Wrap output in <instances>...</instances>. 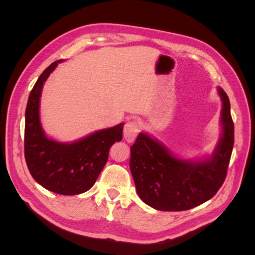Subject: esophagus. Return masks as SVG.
<instances>
[{"label":"esophagus","instance_id":"esophagus-1","mask_svg":"<svg viewBox=\"0 0 255 255\" xmlns=\"http://www.w3.org/2000/svg\"><path fill=\"white\" fill-rule=\"evenodd\" d=\"M138 132H139V123L136 120H130L126 123L125 128H123V137L128 142H133Z\"/></svg>","mask_w":255,"mask_h":255}]
</instances>
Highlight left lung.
Returning a JSON list of instances; mask_svg holds the SVG:
<instances>
[{"mask_svg":"<svg viewBox=\"0 0 255 255\" xmlns=\"http://www.w3.org/2000/svg\"><path fill=\"white\" fill-rule=\"evenodd\" d=\"M222 101V135L205 160H183L152 137L139 133L130 146L129 168L137 194L149 206L164 212L187 211L212 199L226 180L234 144L230 100L218 87Z\"/></svg>","mask_w":255,"mask_h":255,"instance_id":"1","label":"left lung"}]
</instances>
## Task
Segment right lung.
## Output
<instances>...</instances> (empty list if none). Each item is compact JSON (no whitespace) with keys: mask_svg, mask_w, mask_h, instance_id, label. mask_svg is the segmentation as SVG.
I'll return each mask as SVG.
<instances>
[{"mask_svg":"<svg viewBox=\"0 0 255 255\" xmlns=\"http://www.w3.org/2000/svg\"><path fill=\"white\" fill-rule=\"evenodd\" d=\"M60 61H54L45 69L29 94L25 111L24 156L37 183L56 194L72 196L94 186L109 159L111 146L122 139L123 123L71 143L47 137L39 118L40 96L44 82Z\"/></svg>","mask_w":255,"mask_h":255,"instance_id":"add662e5","label":"right lung"}]
</instances>
